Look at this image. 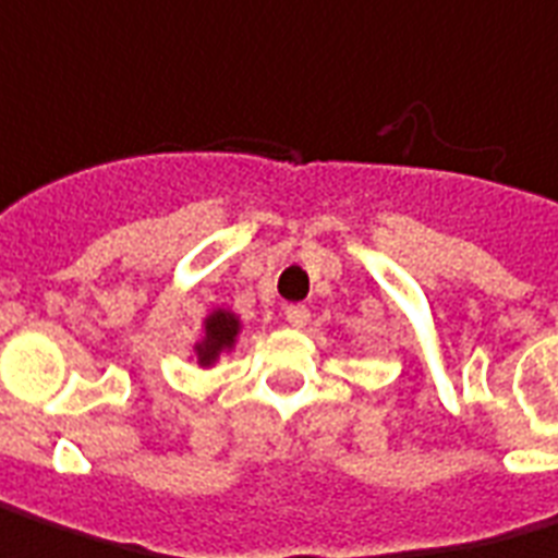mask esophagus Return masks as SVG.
<instances>
[{"mask_svg": "<svg viewBox=\"0 0 558 558\" xmlns=\"http://www.w3.org/2000/svg\"><path fill=\"white\" fill-rule=\"evenodd\" d=\"M286 318L291 328H306V322H310V310L301 306V303H294V306H286Z\"/></svg>", "mask_w": 558, "mask_h": 558, "instance_id": "1", "label": "esophagus"}]
</instances>
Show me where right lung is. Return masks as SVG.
I'll use <instances>...</instances> for the list:
<instances>
[{
	"instance_id": "right-lung-1",
	"label": "right lung",
	"mask_w": 558,
	"mask_h": 558,
	"mask_svg": "<svg viewBox=\"0 0 558 558\" xmlns=\"http://www.w3.org/2000/svg\"><path fill=\"white\" fill-rule=\"evenodd\" d=\"M236 333H240V318L233 316L230 310H215L203 322V340L194 345L197 352L199 367H209L218 361L221 352H228L236 343Z\"/></svg>"
}]
</instances>
